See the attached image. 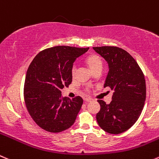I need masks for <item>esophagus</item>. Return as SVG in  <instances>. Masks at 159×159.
Returning <instances> with one entry per match:
<instances>
[{
  "label": "esophagus",
  "mask_w": 159,
  "mask_h": 159,
  "mask_svg": "<svg viewBox=\"0 0 159 159\" xmlns=\"http://www.w3.org/2000/svg\"><path fill=\"white\" fill-rule=\"evenodd\" d=\"M92 100L90 99V98H85V99H84V101H85V102H90Z\"/></svg>",
  "instance_id": "esophagus-1"
}]
</instances>
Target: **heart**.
I'll return each instance as SVG.
<instances>
[{"instance_id":"obj_1","label":"heart","mask_w":159,"mask_h":159,"mask_svg":"<svg viewBox=\"0 0 159 159\" xmlns=\"http://www.w3.org/2000/svg\"><path fill=\"white\" fill-rule=\"evenodd\" d=\"M85 64L87 65V67L90 69V70L92 72H94L96 71L101 70L102 66H103V60L102 58L100 57L99 55L96 54H90L89 55H87L85 58ZM75 68H72V71H71V75L73 77L75 75ZM87 93H88L89 90H87Z\"/></svg>"}]
</instances>
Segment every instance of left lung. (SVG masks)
Masks as SVG:
<instances>
[{"label":"left lung","mask_w":159,"mask_h":159,"mask_svg":"<svg viewBox=\"0 0 159 159\" xmlns=\"http://www.w3.org/2000/svg\"><path fill=\"white\" fill-rule=\"evenodd\" d=\"M93 50L108 63L104 87L114 90L111 103L98 100L100 111L96 119L106 132L119 134L137 122L146 99L144 75L136 60L125 50L115 46L94 47Z\"/></svg>","instance_id":"8db88e82"}]
</instances>
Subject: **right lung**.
<instances>
[{
  "label": "right lung",
  "instance_id": "obj_1",
  "mask_svg": "<svg viewBox=\"0 0 159 159\" xmlns=\"http://www.w3.org/2000/svg\"><path fill=\"white\" fill-rule=\"evenodd\" d=\"M89 48L56 46L36 55L27 70L23 96L33 121L44 130L60 133L75 122L84 100L63 98L61 90L72 83V66Z\"/></svg>",
  "mask_w": 159,
  "mask_h": 159
}]
</instances>
